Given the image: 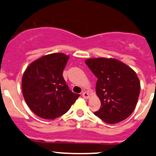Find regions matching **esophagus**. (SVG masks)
Segmentation results:
<instances>
[{
  "label": "esophagus",
  "instance_id": "34e87169",
  "mask_svg": "<svg viewBox=\"0 0 156 156\" xmlns=\"http://www.w3.org/2000/svg\"><path fill=\"white\" fill-rule=\"evenodd\" d=\"M82 97H84V99H88L90 97V94H89V93H87V92H84L82 94Z\"/></svg>",
  "mask_w": 156,
  "mask_h": 156
}]
</instances>
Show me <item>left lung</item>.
<instances>
[{
	"instance_id": "1",
	"label": "left lung",
	"mask_w": 156,
	"mask_h": 156,
	"mask_svg": "<svg viewBox=\"0 0 156 156\" xmlns=\"http://www.w3.org/2000/svg\"><path fill=\"white\" fill-rule=\"evenodd\" d=\"M98 78L96 93L101 107L95 115L107 124H117L130 115L139 98L140 83L130 67L113 58H91L85 60Z\"/></svg>"
}]
</instances>
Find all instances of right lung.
I'll return each mask as SVG.
<instances>
[{
  "mask_svg": "<svg viewBox=\"0 0 156 156\" xmlns=\"http://www.w3.org/2000/svg\"><path fill=\"white\" fill-rule=\"evenodd\" d=\"M69 59L62 53L45 55L31 62L23 73V97L42 119L53 120L65 114L79 97L69 89L62 76Z\"/></svg>",
  "mask_w": 156,
  "mask_h": 156,
  "instance_id": "right-lung-1",
  "label": "right lung"
}]
</instances>
